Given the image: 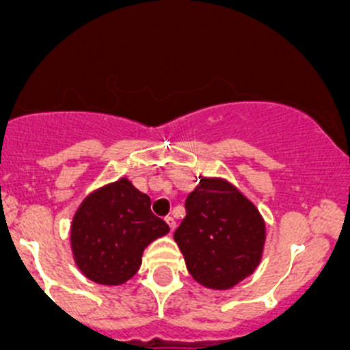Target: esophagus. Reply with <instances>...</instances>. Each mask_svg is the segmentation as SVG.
I'll list each match as a JSON object with an SVG mask.
<instances>
[{
  "mask_svg": "<svg viewBox=\"0 0 350 350\" xmlns=\"http://www.w3.org/2000/svg\"><path fill=\"white\" fill-rule=\"evenodd\" d=\"M165 224L169 225V230H174V227H176V221H174V218L172 217H165Z\"/></svg>",
  "mask_w": 350,
  "mask_h": 350,
  "instance_id": "esophagus-1",
  "label": "esophagus"
}]
</instances>
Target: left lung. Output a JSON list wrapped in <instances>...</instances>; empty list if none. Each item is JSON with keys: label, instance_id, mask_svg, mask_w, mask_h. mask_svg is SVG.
Returning <instances> with one entry per match:
<instances>
[{"label": "left lung", "instance_id": "left-lung-1", "mask_svg": "<svg viewBox=\"0 0 350 350\" xmlns=\"http://www.w3.org/2000/svg\"><path fill=\"white\" fill-rule=\"evenodd\" d=\"M174 232L186 267L200 284L228 289L260 262L266 227L257 208L224 179L200 178Z\"/></svg>", "mask_w": 350, "mask_h": 350}]
</instances>
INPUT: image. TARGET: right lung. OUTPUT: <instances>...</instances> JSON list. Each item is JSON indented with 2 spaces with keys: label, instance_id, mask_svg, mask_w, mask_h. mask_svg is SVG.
<instances>
[{
  "label": "right lung",
  "instance_id": "add662e5",
  "mask_svg": "<svg viewBox=\"0 0 350 350\" xmlns=\"http://www.w3.org/2000/svg\"><path fill=\"white\" fill-rule=\"evenodd\" d=\"M167 232V224L150 211V198L122 178L81 203L70 225V245L88 280L116 286L139 271L144 249Z\"/></svg>",
  "mask_w": 350,
  "mask_h": 350
}]
</instances>
